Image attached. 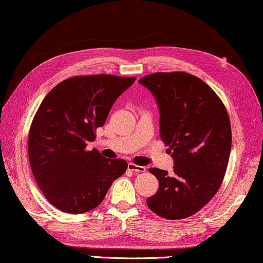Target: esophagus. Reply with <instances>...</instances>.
Instances as JSON below:
<instances>
[{"label":"esophagus","mask_w":263,"mask_h":263,"mask_svg":"<svg viewBox=\"0 0 263 263\" xmlns=\"http://www.w3.org/2000/svg\"><path fill=\"white\" fill-rule=\"evenodd\" d=\"M127 168L133 173H143V172H145V170H146L144 166L136 165V164H133V162H130V164L127 165Z\"/></svg>","instance_id":"34e87169"}]
</instances>
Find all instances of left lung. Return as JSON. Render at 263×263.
I'll list each match as a JSON object with an SVG mask.
<instances>
[{"mask_svg":"<svg viewBox=\"0 0 263 263\" xmlns=\"http://www.w3.org/2000/svg\"><path fill=\"white\" fill-rule=\"evenodd\" d=\"M139 82L157 99L160 137L176 164L173 173L148 170L159 189L146 203L161 218H190L222 184L232 146L226 106L211 86L184 71L151 73Z\"/></svg>","mask_w":263,"mask_h":263,"instance_id":"1","label":"left lung"}]
</instances>
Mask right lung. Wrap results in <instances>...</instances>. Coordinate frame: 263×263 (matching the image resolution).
Instances as JSON below:
<instances>
[{"mask_svg":"<svg viewBox=\"0 0 263 263\" xmlns=\"http://www.w3.org/2000/svg\"><path fill=\"white\" fill-rule=\"evenodd\" d=\"M135 81L106 73L74 76L58 83L42 101L29 130V161L41 192L60 211L93 210L126 171L124 159H106L86 144Z\"/></svg>","mask_w":263,"mask_h":263,"instance_id":"add662e5","label":"right lung"}]
</instances>
